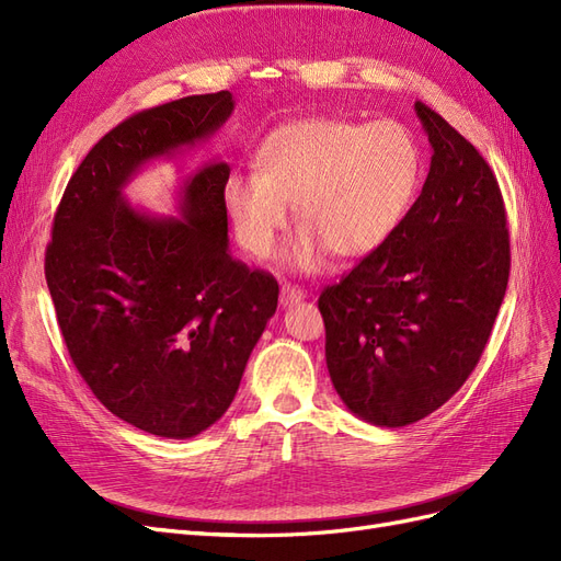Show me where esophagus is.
<instances>
[{"label":"esophagus","instance_id":"34e87169","mask_svg":"<svg viewBox=\"0 0 561 561\" xmlns=\"http://www.w3.org/2000/svg\"><path fill=\"white\" fill-rule=\"evenodd\" d=\"M304 297H307V293H304L299 285L285 283V285L280 287V304H283V307H293V304L301 301Z\"/></svg>","mask_w":561,"mask_h":561}]
</instances>
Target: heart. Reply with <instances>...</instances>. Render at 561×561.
<instances>
[{"label": "heart", "mask_w": 561, "mask_h": 561, "mask_svg": "<svg viewBox=\"0 0 561 561\" xmlns=\"http://www.w3.org/2000/svg\"><path fill=\"white\" fill-rule=\"evenodd\" d=\"M421 182V151L396 122L358 124L313 116L271 130L254 151V173H231L222 203L236 241L266 257L290 225L287 268L311 274L334 252L365 260L381 250L410 213Z\"/></svg>", "instance_id": "heart-1"}]
</instances>
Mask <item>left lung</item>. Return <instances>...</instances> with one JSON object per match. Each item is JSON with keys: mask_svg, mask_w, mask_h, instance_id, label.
Returning a JSON list of instances; mask_svg holds the SVG:
<instances>
[{"mask_svg": "<svg viewBox=\"0 0 561 561\" xmlns=\"http://www.w3.org/2000/svg\"><path fill=\"white\" fill-rule=\"evenodd\" d=\"M414 110L433 147L419 198L390 241L318 299L339 398L386 428L433 414L466 383L511 276L494 171L435 110Z\"/></svg>", "mask_w": 561, "mask_h": 561, "instance_id": "obj_1", "label": "left lung"}]
</instances>
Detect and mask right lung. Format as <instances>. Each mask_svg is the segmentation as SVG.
<instances>
[{
  "mask_svg": "<svg viewBox=\"0 0 561 561\" xmlns=\"http://www.w3.org/2000/svg\"><path fill=\"white\" fill-rule=\"evenodd\" d=\"M231 112L229 91L186 95L112 128L67 182L46 248V285L81 379L114 416L159 437H194L229 410L278 283L227 250V163L186 180L182 219L135 210L122 190Z\"/></svg>",
  "mask_w": 561,
  "mask_h": 561,
  "instance_id": "1",
  "label": "right lung"
}]
</instances>
